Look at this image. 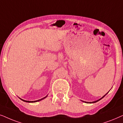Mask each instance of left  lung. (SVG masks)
<instances>
[{
	"instance_id": "obj_1",
	"label": "left lung",
	"mask_w": 123,
	"mask_h": 123,
	"mask_svg": "<svg viewBox=\"0 0 123 123\" xmlns=\"http://www.w3.org/2000/svg\"><path fill=\"white\" fill-rule=\"evenodd\" d=\"M107 94V93H106V94L104 96H103V97H102V98H100V99H98V100H97V101H93V102H86V103H88H88H90V104H92V103H95V102H98V101H99V100H101V99H102V98H104V97H105V96Z\"/></svg>"
}]
</instances>
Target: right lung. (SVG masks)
Returning a JSON list of instances; mask_svg holds the SVG:
<instances>
[{"label": "right lung", "mask_w": 123, "mask_h": 123, "mask_svg": "<svg viewBox=\"0 0 123 123\" xmlns=\"http://www.w3.org/2000/svg\"><path fill=\"white\" fill-rule=\"evenodd\" d=\"M47 97V96H46V97H44V98H42V99H39V100H37V101H25V100H24V99H21V100H22L23 101H24V102H37V101H41V100H42V99H44L45 98H46Z\"/></svg>", "instance_id": "right-lung-1"}]
</instances>
